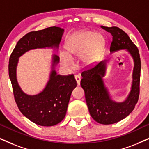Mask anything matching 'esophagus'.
Returning a JSON list of instances; mask_svg holds the SVG:
<instances>
[{"label": "esophagus", "mask_w": 149, "mask_h": 149, "mask_svg": "<svg viewBox=\"0 0 149 149\" xmlns=\"http://www.w3.org/2000/svg\"><path fill=\"white\" fill-rule=\"evenodd\" d=\"M75 79H76L78 86H80V80H81L80 77L78 75H76V76H75Z\"/></svg>", "instance_id": "obj_1"}]
</instances>
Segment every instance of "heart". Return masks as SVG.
Listing matches in <instances>:
<instances>
[{"label":"heart","mask_w":149,"mask_h":149,"mask_svg":"<svg viewBox=\"0 0 149 149\" xmlns=\"http://www.w3.org/2000/svg\"><path fill=\"white\" fill-rule=\"evenodd\" d=\"M106 41L100 33L92 31H81L68 38L65 44L66 53L60 54L61 63L70 67L73 57H78L80 65L88 67L96 62L103 52Z\"/></svg>","instance_id":"obj_1"}]
</instances>
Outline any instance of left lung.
Returning <instances> with one entry per match:
<instances>
[{"label": "left lung", "instance_id": "left-lung-1", "mask_svg": "<svg viewBox=\"0 0 149 149\" xmlns=\"http://www.w3.org/2000/svg\"><path fill=\"white\" fill-rule=\"evenodd\" d=\"M101 27L113 36L110 52L126 49L134 61L131 91L127 99L122 102L113 100L104 86L102 78L106 73L107 61L96 64L81 74L82 78L80 85L84 91L86 102L92 118L102 125H111L129 116L138 101L141 61L138 49L123 30L117 27Z\"/></svg>", "mask_w": 149, "mask_h": 149}]
</instances>
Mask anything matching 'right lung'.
Masks as SVG:
<instances>
[{
    "instance_id": "1",
    "label": "right lung",
    "mask_w": 149,
    "mask_h": 149,
    "mask_svg": "<svg viewBox=\"0 0 149 149\" xmlns=\"http://www.w3.org/2000/svg\"><path fill=\"white\" fill-rule=\"evenodd\" d=\"M63 33L64 29L58 27L31 31L17 42L9 58V76L17 106L30 121L42 127L54 126L65 118L71 94L77 86L76 79L73 74H57L55 67L60 58L54 54L52 71L46 86L38 94L28 95L24 93L17 81V65L18 58L29 50L47 47L58 49Z\"/></svg>"
}]
</instances>
